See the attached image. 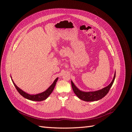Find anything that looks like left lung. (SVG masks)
Listing matches in <instances>:
<instances>
[{"mask_svg":"<svg viewBox=\"0 0 132 132\" xmlns=\"http://www.w3.org/2000/svg\"><path fill=\"white\" fill-rule=\"evenodd\" d=\"M115 77H116V72L114 73L112 81H111V82L109 85L107 86H106L105 87H104V88H103L101 90L95 91H88V92L83 91L79 90L78 87L75 85L72 80H71V86H72V89L74 93L81 100L87 101V102L95 101H98L99 100L108 94L111 86L113 85V82L114 81Z\"/></svg>","mask_w":132,"mask_h":132,"instance_id":"obj_1","label":"left lung"}]
</instances>
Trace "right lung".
<instances>
[{
  "label": "right lung",
  "instance_id": "right-lung-1",
  "mask_svg": "<svg viewBox=\"0 0 132 132\" xmlns=\"http://www.w3.org/2000/svg\"><path fill=\"white\" fill-rule=\"evenodd\" d=\"M11 80L13 81L14 85L15 87V88L16 89V90H18V91L19 92L20 94L26 99H28L29 100H31V101H42L45 100L47 99L48 97L51 94V93H52V91H53L55 84H56V82L58 79V78H57L55 79L52 84L46 91L42 92L41 93H39L35 95H34V94L32 95V94H27L26 93V92L23 91L21 89H20L19 87L17 86V85L14 83L13 80L12 79L11 77Z\"/></svg>",
  "mask_w": 132,
  "mask_h": 132
}]
</instances>
